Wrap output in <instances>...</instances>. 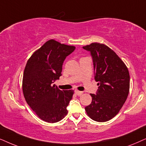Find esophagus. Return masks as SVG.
I'll return each instance as SVG.
<instances>
[{"label":"esophagus","instance_id":"esophagus-1","mask_svg":"<svg viewBox=\"0 0 146 146\" xmlns=\"http://www.w3.org/2000/svg\"><path fill=\"white\" fill-rule=\"evenodd\" d=\"M75 94L77 95V96H80L81 95H82L83 94V91H77V90H75Z\"/></svg>","mask_w":146,"mask_h":146}]
</instances>
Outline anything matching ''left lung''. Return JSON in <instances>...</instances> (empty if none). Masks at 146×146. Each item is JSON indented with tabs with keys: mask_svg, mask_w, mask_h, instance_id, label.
I'll use <instances>...</instances> for the list:
<instances>
[{
	"mask_svg": "<svg viewBox=\"0 0 146 146\" xmlns=\"http://www.w3.org/2000/svg\"><path fill=\"white\" fill-rule=\"evenodd\" d=\"M83 48L91 54L95 80L99 85L96 94H90L92 102L85 110L94 121H109L117 115L127 100L129 71L117 54L106 44L93 42Z\"/></svg>",
	"mask_w": 146,
	"mask_h": 146,
	"instance_id": "1",
	"label": "left lung"
}]
</instances>
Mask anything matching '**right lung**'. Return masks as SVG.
I'll return each mask as SVG.
<instances>
[{
    "mask_svg": "<svg viewBox=\"0 0 146 146\" xmlns=\"http://www.w3.org/2000/svg\"><path fill=\"white\" fill-rule=\"evenodd\" d=\"M74 46L61 44L51 39L36 50L27 61L23 78V91L30 108L39 118L56 123L67 115V107L73 90H60L53 83L61 76L66 57Z\"/></svg>",
    "mask_w": 146,
    "mask_h": 146,
    "instance_id": "1",
    "label": "right lung"
}]
</instances>
